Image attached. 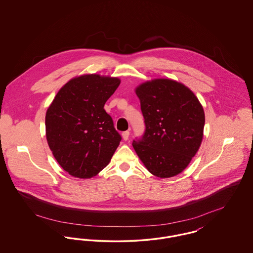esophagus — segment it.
<instances>
[{"mask_svg":"<svg viewBox=\"0 0 253 253\" xmlns=\"http://www.w3.org/2000/svg\"><path fill=\"white\" fill-rule=\"evenodd\" d=\"M129 135H130V132L129 131H125V132H122V137H123L124 140H128Z\"/></svg>","mask_w":253,"mask_h":253,"instance_id":"obj_1","label":"esophagus"}]
</instances>
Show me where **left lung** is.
<instances>
[{
  "instance_id": "left-lung-1",
  "label": "left lung",
  "mask_w": 253,
  "mask_h": 253,
  "mask_svg": "<svg viewBox=\"0 0 253 253\" xmlns=\"http://www.w3.org/2000/svg\"><path fill=\"white\" fill-rule=\"evenodd\" d=\"M144 117V134L132 147L146 169L160 178L177 175L203 139L204 109L187 86L156 79L135 88Z\"/></svg>"
}]
</instances>
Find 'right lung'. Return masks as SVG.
<instances>
[{"instance_id": "obj_1", "label": "right lung", "mask_w": 253, "mask_h": 253, "mask_svg": "<svg viewBox=\"0 0 253 253\" xmlns=\"http://www.w3.org/2000/svg\"><path fill=\"white\" fill-rule=\"evenodd\" d=\"M121 80L97 74L76 77L63 85L45 115L49 148L75 177L91 178L109 164L121 140L104 104Z\"/></svg>"}]
</instances>
